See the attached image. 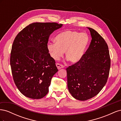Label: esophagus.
<instances>
[{"mask_svg": "<svg viewBox=\"0 0 121 121\" xmlns=\"http://www.w3.org/2000/svg\"><path fill=\"white\" fill-rule=\"evenodd\" d=\"M56 66L57 68L58 69H61L62 68H64V67L63 65H62L60 64H58V63L56 64Z\"/></svg>", "mask_w": 121, "mask_h": 121, "instance_id": "1", "label": "esophagus"}]
</instances>
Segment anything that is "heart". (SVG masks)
I'll return each mask as SVG.
<instances>
[{"label":"heart","instance_id":"heart-1","mask_svg":"<svg viewBox=\"0 0 121 121\" xmlns=\"http://www.w3.org/2000/svg\"><path fill=\"white\" fill-rule=\"evenodd\" d=\"M56 42H50L47 44L50 56L58 60L63 56L72 63H76L83 57L89 42L87 34L75 31L66 30L61 32L54 38Z\"/></svg>","mask_w":121,"mask_h":121}]
</instances>
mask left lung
<instances>
[{"label":"left lung","mask_w":121,"mask_h":121,"mask_svg":"<svg viewBox=\"0 0 121 121\" xmlns=\"http://www.w3.org/2000/svg\"><path fill=\"white\" fill-rule=\"evenodd\" d=\"M87 28L92 38L88 49L81 60L66 69L69 92L82 101L96 96L103 88L111 67L107 43L95 30Z\"/></svg>","instance_id":"obj_1"}]
</instances>
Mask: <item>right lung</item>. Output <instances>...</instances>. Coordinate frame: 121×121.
<instances>
[{
  "mask_svg": "<svg viewBox=\"0 0 121 121\" xmlns=\"http://www.w3.org/2000/svg\"><path fill=\"white\" fill-rule=\"evenodd\" d=\"M62 26L56 23H32L14 39L10 64L14 83L25 96L40 99L48 93L58 69L47 44L50 35Z\"/></svg>",
  "mask_w": 121,
  "mask_h": 121,
  "instance_id": "right-lung-1",
  "label": "right lung"
}]
</instances>
